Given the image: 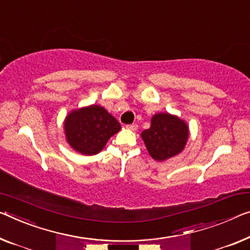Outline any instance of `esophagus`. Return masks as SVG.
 I'll list each match as a JSON object with an SVG mask.
<instances>
[{"instance_id":"esophagus-1","label":"esophagus","mask_w":250,"mask_h":250,"mask_svg":"<svg viewBox=\"0 0 250 250\" xmlns=\"http://www.w3.org/2000/svg\"><path fill=\"white\" fill-rule=\"evenodd\" d=\"M137 127H138V126L136 124H129V125H127V128L133 129V130H136Z\"/></svg>"}]
</instances>
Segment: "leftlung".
<instances>
[{"label":"left lung","instance_id":"obj_1","mask_svg":"<svg viewBox=\"0 0 250 250\" xmlns=\"http://www.w3.org/2000/svg\"><path fill=\"white\" fill-rule=\"evenodd\" d=\"M141 136L149 155L156 161H164L179 154L184 148L189 128L179 117L161 113L152 117L151 127L143 130Z\"/></svg>","mask_w":250,"mask_h":250}]
</instances>
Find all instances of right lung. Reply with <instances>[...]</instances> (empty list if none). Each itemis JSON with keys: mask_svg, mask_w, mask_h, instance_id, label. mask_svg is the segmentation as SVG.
<instances>
[{"mask_svg": "<svg viewBox=\"0 0 250 250\" xmlns=\"http://www.w3.org/2000/svg\"><path fill=\"white\" fill-rule=\"evenodd\" d=\"M63 125L68 143L85 155L101 152L107 141L121 129L120 122L98 105L74 110Z\"/></svg>", "mask_w": 250, "mask_h": 250, "instance_id": "1", "label": "right lung"}]
</instances>
